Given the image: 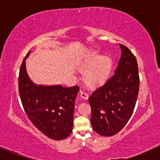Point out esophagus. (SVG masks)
I'll list each match as a JSON object with an SVG mask.
<instances>
[{"label": "esophagus", "instance_id": "34e87169", "mask_svg": "<svg viewBox=\"0 0 160 160\" xmlns=\"http://www.w3.org/2000/svg\"><path fill=\"white\" fill-rule=\"evenodd\" d=\"M80 95L81 98H84L85 100H88V98H89V96H88V95L86 93V92H85V91H82V90H80Z\"/></svg>", "mask_w": 160, "mask_h": 160}]
</instances>
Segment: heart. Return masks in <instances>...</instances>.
Segmentation results:
<instances>
[{"label":"heart","instance_id":"obj_1","mask_svg":"<svg viewBox=\"0 0 160 160\" xmlns=\"http://www.w3.org/2000/svg\"><path fill=\"white\" fill-rule=\"evenodd\" d=\"M112 61L110 57L93 55L85 64L89 68L85 73V80L90 84L96 85L103 82L110 72Z\"/></svg>","mask_w":160,"mask_h":160}]
</instances>
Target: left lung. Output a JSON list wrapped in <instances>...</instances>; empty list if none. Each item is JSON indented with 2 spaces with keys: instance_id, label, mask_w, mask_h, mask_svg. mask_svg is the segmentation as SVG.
<instances>
[{
  "instance_id": "8db88e82",
  "label": "left lung",
  "mask_w": 160,
  "mask_h": 160,
  "mask_svg": "<svg viewBox=\"0 0 160 160\" xmlns=\"http://www.w3.org/2000/svg\"><path fill=\"white\" fill-rule=\"evenodd\" d=\"M121 55L113 74L89 98L90 122L95 132L111 137L124 127L132 116L139 90L137 61L132 52L119 44Z\"/></svg>"
}]
</instances>
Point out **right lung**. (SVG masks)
I'll list each match as a JSON object with an SVG mask.
<instances>
[{
	"label": "right lung",
	"mask_w": 160,
	"mask_h": 160,
	"mask_svg": "<svg viewBox=\"0 0 160 160\" xmlns=\"http://www.w3.org/2000/svg\"><path fill=\"white\" fill-rule=\"evenodd\" d=\"M24 57L18 76V92L28 118L40 132L54 140L66 139L72 131L75 101L79 87L34 84L26 70Z\"/></svg>",
	"instance_id": "obj_1"
}]
</instances>
